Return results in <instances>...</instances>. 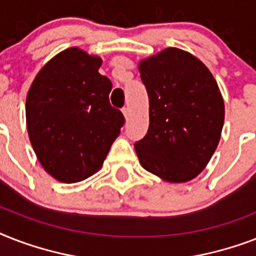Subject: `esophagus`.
<instances>
[{
	"label": "esophagus",
	"instance_id": "esophagus-1",
	"mask_svg": "<svg viewBox=\"0 0 256 256\" xmlns=\"http://www.w3.org/2000/svg\"><path fill=\"white\" fill-rule=\"evenodd\" d=\"M122 112H124V118H126V120H128V114H130V110H128V108H122Z\"/></svg>",
	"mask_w": 256,
	"mask_h": 256
}]
</instances>
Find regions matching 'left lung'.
<instances>
[{"mask_svg":"<svg viewBox=\"0 0 256 256\" xmlns=\"http://www.w3.org/2000/svg\"><path fill=\"white\" fill-rule=\"evenodd\" d=\"M148 96V130L134 144L144 170L166 182L198 176L218 148L222 92L204 64L188 52L168 48L138 64Z\"/></svg>","mask_w":256,"mask_h":256,"instance_id":"obj_1","label":"left lung"}]
</instances>
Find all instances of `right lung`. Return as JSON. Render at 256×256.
<instances>
[{"mask_svg": "<svg viewBox=\"0 0 256 256\" xmlns=\"http://www.w3.org/2000/svg\"><path fill=\"white\" fill-rule=\"evenodd\" d=\"M102 58L77 46L42 66L26 96V128L44 170L64 183L100 170L124 124L110 104L112 82L98 73Z\"/></svg>", "mask_w": 256, "mask_h": 256, "instance_id": "obj_1", "label": "right lung"}]
</instances>
